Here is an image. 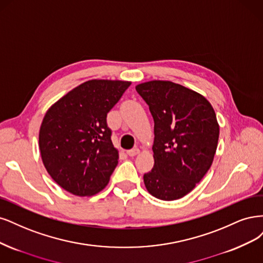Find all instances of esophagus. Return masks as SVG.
I'll return each mask as SVG.
<instances>
[{
	"label": "esophagus",
	"instance_id": "34e87169",
	"mask_svg": "<svg viewBox=\"0 0 263 263\" xmlns=\"http://www.w3.org/2000/svg\"><path fill=\"white\" fill-rule=\"evenodd\" d=\"M140 153V149L138 147H134L132 149H129L128 152H126V154H128L130 157H133L135 155H138Z\"/></svg>",
	"mask_w": 263,
	"mask_h": 263
}]
</instances>
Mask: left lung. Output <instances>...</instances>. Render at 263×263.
Instances as JSON below:
<instances>
[{
    "label": "left lung",
    "instance_id": "1",
    "mask_svg": "<svg viewBox=\"0 0 263 263\" xmlns=\"http://www.w3.org/2000/svg\"><path fill=\"white\" fill-rule=\"evenodd\" d=\"M135 89L154 119V167L144 174L152 196L183 198L213 163L219 125L213 107L199 92L171 81L141 83Z\"/></svg>",
    "mask_w": 263,
    "mask_h": 263
}]
</instances>
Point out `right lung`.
<instances>
[{"mask_svg": "<svg viewBox=\"0 0 263 263\" xmlns=\"http://www.w3.org/2000/svg\"><path fill=\"white\" fill-rule=\"evenodd\" d=\"M128 81L90 80L50 107L39 130V149L50 177L74 196L90 197L109 182L119 159L107 114Z\"/></svg>", "mask_w": 263, "mask_h": 263, "instance_id": "add662e5", "label": "right lung"}]
</instances>
